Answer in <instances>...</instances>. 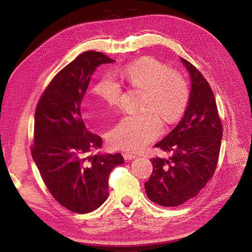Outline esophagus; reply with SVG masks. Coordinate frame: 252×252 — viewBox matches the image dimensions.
<instances>
[{"label": "esophagus", "mask_w": 252, "mask_h": 252, "mask_svg": "<svg viewBox=\"0 0 252 252\" xmlns=\"http://www.w3.org/2000/svg\"><path fill=\"white\" fill-rule=\"evenodd\" d=\"M123 157H124L126 161H129V159H133V158H136V156L134 154H132V152H131V154H130V152H124Z\"/></svg>", "instance_id": "1"}]
</instances>
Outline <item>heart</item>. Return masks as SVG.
Wrapping results in <instances>:
<instances>
[{
  "label": "heart",
  "mask_w": 252,
  "mask_h": 252,
  "mask_svg": "<svg viewBox=\"0 0 252 252\" xmlns=\"http://www.w3.org/2000/svg\"><path fill=\"white\" fill-rule=\"evenodd\" d=\"M129 86L143 90L141 114L121 119L108 132L107 140L114 149L138 151L146 147L161 134V118L165 123H174L184 113L189 101L187 81L166 64L154 58H142L129 63L119 71ZM91 93L111 107L119 105L121 83L109 72L102 74L91 88ZM89 113H85V118Z\"/></svg>",
  "instance_id": "b5f03b06"
}]
</instances>
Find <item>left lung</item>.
Returning <instances> with one entry per match:
<instances>
[{
  "label": "left lung",
  "instance_id": "1",
  "mask_svg": "<svg viewBox=\"0 0 252 252\" xmlns=\"http://www.w3.org/2000/svg\"><path fill=\"white\" fill-rule=\"evenodd\" d=\"M191 80L184 117L155 146L170 158H151L154 170L145 183L149 200L175 207L197 195L216 171L223 136L217 103L208 82L188 61L181 58Z\"/></svg>",
  "mask_w": 252,
  "mask_h": 252
}]
</instances>
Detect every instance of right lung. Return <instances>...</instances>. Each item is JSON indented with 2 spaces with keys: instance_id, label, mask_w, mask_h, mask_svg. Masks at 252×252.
<instances>
[{
  "instance_id": "add662e5",
  "label": "right lung",
  "mask_w": 252,
  "mask_h": 252,
  "mask_svg": "<svg viewBox=\"0 0 252 252\" xmlns=\"http://www.w3.org/2000/svg\"><path fill=\"white\" fill-rule=\"evenodd\" d=\"M113 62L102 52L81 53L52 79L35 109L32 158L52 196L77 213L107 200L109 174L124 163L121 154L88 155L102 147V138L87 130L81 114L91 75Z\"/></svg>"
}]
</instances>
